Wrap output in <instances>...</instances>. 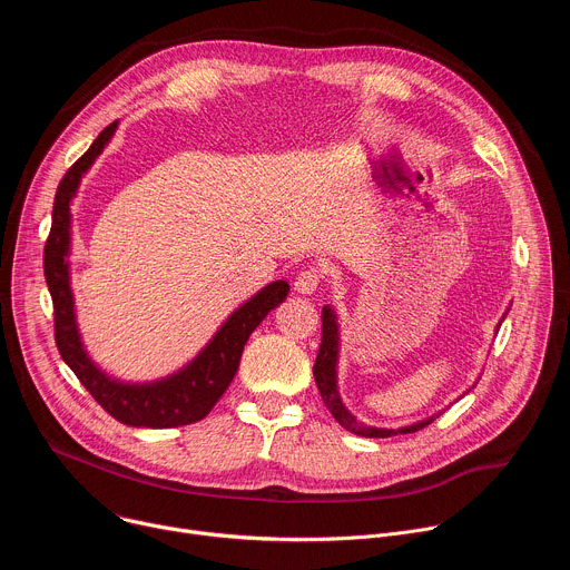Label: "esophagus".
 Here are the masks:
<instances>
[{
    "label": "esophagus",
    "mask_w": 570,
    "mask_h": 570,
    "mask_svg": "<svg viewBox=\"0 0 570 570\" xmlns=\"http://www.w3.org/2000/svg\"><path fill=\"white\" fill-rule=\"evenodd\" d=\"M320 279H322V275H320V271L317 268H304L297 277H295V291L297 293H302V295H313L315 291H317V286H320Z\"/></svg>",
    "instance_id": "obj_1"
}]
</instances>
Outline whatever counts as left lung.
<instances>
[{
	"label": "left lung",
	"instance_id": "left-lung-1",
	"mask_svg": "<svg viewBox=\"0 0 570 570\" xmlns=\"http://www.w3.org/2000/svg\"><path fill=\"white\" fill-rule=\"evenodd\" d=\"M510 311V308H508ZM508 311L503 313V317L499 320L497 330L501 327V322L505 320ZM338 356H341V324H338V315L334 311V306H322V343H320V352L313 365V376H315V385L320 390V396L327 405L330 413L334 415V420L350 433L361 435V438H392L399 433H415L422 431L424 426H429L435 417H440L442 413H435L426 420H420L415 424L401 426V429H379V426H367L363 422H358L350 411L347 405L341 399L338 392ZM478 383V381H475ZM473 383V385H475ZM469 392V390H466Z\"/></svg>",
	"mask_w": 570,
	"mask_h": 570
}]
</instances>
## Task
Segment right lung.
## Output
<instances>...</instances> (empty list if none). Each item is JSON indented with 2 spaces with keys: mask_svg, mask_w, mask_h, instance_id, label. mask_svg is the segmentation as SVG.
I'll list each match as a JSON object with an SVG mask.
<instances>
[{
  "mask_svg": "<svg viewBox=\"0 0 570 570\" xmlns=\"http://www.w3.org/2000/svg\"><path fill=\"white\" fill-rule=\"evenodd\" d=\"M119 121L110 124L86 155L65 174L58 185L51 232L45 246V277L53 299L56 345L62 361L71 367L78 381L101 403V409L126 426L141 429H176L200 422L209 415L214 403L232 383L243 347L262 320L279 306L291 286L286 279L271 282L243 302L216 330L209 343L180 370L153 381H124L106 370L88 354L83 336L76 322V302L71 293V200L78 194L80 180L90 171L97 157L110 144Z\"/></svg>",
  "mask_w": 570,
  "mask_h": 570,
  "instance_id": "1",
  "label": "right lung"
}]
</instances>
